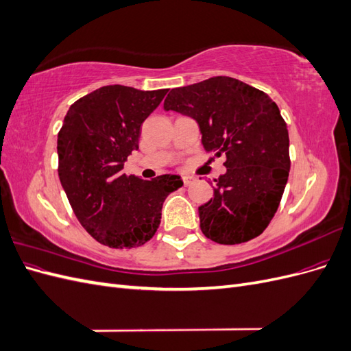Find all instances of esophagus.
Instances as JSON below:
<instances>
[{
  "mask_svg": "<svg viewBox=\"0 0 351 351\" xmlns=\"http://www.w3.org/2000/svg\"><path fill=\"white\" fill-rule=\"evenodd\" d=\"M195 177L193 176H183V182H184V186L187 187V186H190V184H192L193 182H195Z\"/></svg>",
  "mask_w": 351,
  "mask_h": 351,
  "instance_id": "obj_1",
  "label": "esophagus"
}]
</instances>
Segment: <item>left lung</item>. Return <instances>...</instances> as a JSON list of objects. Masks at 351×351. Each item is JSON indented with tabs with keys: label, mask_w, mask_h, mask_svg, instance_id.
Segmentation results:
<instances>
[{
	"label": "left lung",
	"mask_w": 351,
	"mask_h": 351,
	"mask_svg": "<svg viewBox=\"0 0 351 351\" xmlns=\"http://www.w3.org/2000/svg\"><path fill=\"white\" fill-rule=\"evenodd\" d=\"M164 110L192 117L205 151L227 156L214 199L199 208L202 232L219 244L262 234L290 173L289 130L277 104L241 80L217 76L171 89Z\"/></svg>",
	"instance_id": "8db88e82"
}]
</instances>
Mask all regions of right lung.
<instances>
[{
	"instance_id": "obj_1",
	"label": "right lung",
	"mask_w": 351,
	"mask_h": 351,
	"mask_svg": "<svg viewBox=\"0 0 351 351\" xmlns=\"http://www.w3.org/2000/svg\"><path fill=\"white\" fill-rule=\"evenodd\" d=\"M168 89L110 84L74 102L58 132V177L74 215L89 234L112 249L149 241L165 197L183 186L178 176L142 180L123 173L139 149L143 121Z\"/></svg>"
}]
</instances>
